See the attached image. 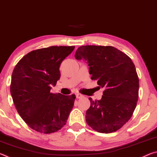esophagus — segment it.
I'll return each mask as SVG.
<instances>
[{
    "label": "esophagus",
    "mask_w": 157,
    "mask_h": 157,
    "mask_svg": "<svg viewBox=\"0 0 157 157\" xmlns=\"http://www.w3.org/2000/svg\"><path fill=\"white\" fill-rule=\"evenodd\" d=\"M75 95H76V98H78V99H79V98H81L83 97V95H82L80 94H79V93H77V94H75Z\"/></svg>",
    "instance_id": "34e87169"
}]
</instances>
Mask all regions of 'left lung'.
Returning a JSON list of instances; mask_svg holds the SVG:
<instances>
[{
	"label": "left lung",
	"mask_w": 157,
	"mask_h": 157,
	"mask_svg": "<svg viewBox=\"0 0 157 157\" xmlns=\"http://www.w3.org/2000/svg\"><path fill=\"white\" fill-rule=\"evenodd\" d=\"M76 59L86 61L91 79L105 88L101 100L89 99L86 123L95 131L111 133L121 129L133 114L139 98V80L132 59L113 46H82Z\"/></svg>",
	"instance_id": "8db88e82"
}]
</instances>
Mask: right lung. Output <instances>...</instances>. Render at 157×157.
<instances>
[{
  "instance_id": "add662e5",
  "label": "right lung",
  "mask_w": 157,
  "mask_h": 157,
  "mask_svg": "<svg viewBox=\"0 0 157 157\" xmlns=\"http://www.w3.org/2000/svg\"><path fill=\"white\" fill-rule=\"evenodd\" d=\"M75 46H50L28 53L16 65L10 92L18 114L36 132L50 134L65 125L75 95L52 94L62 61Z\"/></svg>"
}]
</instances>
